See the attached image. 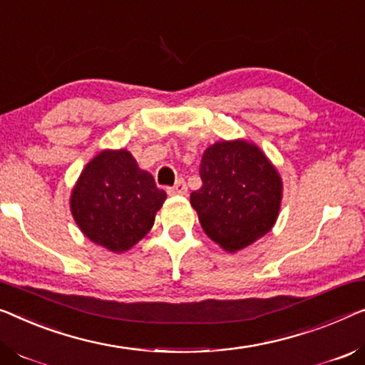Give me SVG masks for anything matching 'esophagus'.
<instances>
[{"mask_svg":"<svg viewBox=\"0 0 365 365\" xmlns=\"http://www.w3.org/2000/svg\"><path fill=\"white\" fill-rule=\"evenodd\" d=\"M187 192H188V188H187V183H185V180H177L172 188H168V193L170 195H187Z\"/></svg>","mask_w":365,"mask_h":365,"instance_id":"obj_1","label":"esophagus"}]
</instances>
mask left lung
<instances>
[{
    "mask_svg": "<svg viewBox=\"0 0 365 365\" xmlns=\"http://www.w3.org/2000/svg\"><path fill=\"white\" fill-rule=\"evenodd\" d=\"M201 188L190 195L201 227L227 252L267 235L282 203V178L267 155L247 140H221L205 150Z\"/></svg>",
    "mask_w": 365,
    "mask_h": 365,
    "instance_id": "8db88e82",
    "label": "left lung"
}]
</instances>
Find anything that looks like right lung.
I'll return each mask as SVG.
<instances>
[{
	"instance_id": "add662e5",
	"label": "right lung",
	"mask_w": 365,
	"mask_h": 365,
	"mask_svg": "<svg viewBox=\"0 0 365 365\" xmlns=\"http://www.w3.org/2000/svg\"><path fill=\"white\" fill-rule=\"evenodd\" d=\"M167 193L139 168L126 149L101 150L83 172L70 197V210L91 242L121 254L154 226Z\"/></svg>"
}]
</instances>
